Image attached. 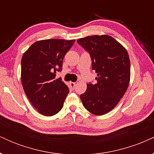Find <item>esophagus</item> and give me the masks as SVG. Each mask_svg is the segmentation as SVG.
<instances>
[{"mask_svg": "<svg viewBox=\"0 0 154 154\" xmlns=\"http://www.w3.org/2000/svg\"><path fill=\"white\" fill-rule=\"evenodd\" d=\"M69 84H70V86H71V88H72L74 89V88H75V87L76 83L75 82H70Z\"/></svg>", "mask_w": 154, "mask_h": 154, "instance_id": "1", "label": "esophagus"}]
</instances>
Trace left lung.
Returning a JSON list of instances; mask_svg holds the SVG:
<instances>
[{
    "label": "left lung",
    "instance_id": "left-lung-1",
    "mask_svg": "<svg viewBox=\"0 0 154 154\" xmlns=\"http://www.w3.org/2000/svg\"><path fill=\"white\" fill-rule=\"evenodd\" d=\"M77 43L90 53L95 84H87L80 95L87 110L101 116L112 110L127 91L130 80V61L125 48L107 35L79 38Z\"/></svg>",
    "mask_w": 154,
    "mask_h": 154
}]
</instances>
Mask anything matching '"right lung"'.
Returning a JSON list of instances; mask_svg holds the SVG:
<instances>
[{
    "instance_id": "obj_1",
    "label": "right lung",
    "mask_w": 154,
    "mask_h": 154,
    "mask_svg": "<svg viewBox=\"0 0 154 154\" xmlns=\"http://www.w3.org/2000/svg\"><path fill=\"white\" fill-rule=\"evenodd\" d=\"M75 40L48 39L34 43L23 54L21 79L32 105L42 115L51 116L62 109L69 89L56 71L62 69L65 54Z\"/></svg>"
}]
</instances>
